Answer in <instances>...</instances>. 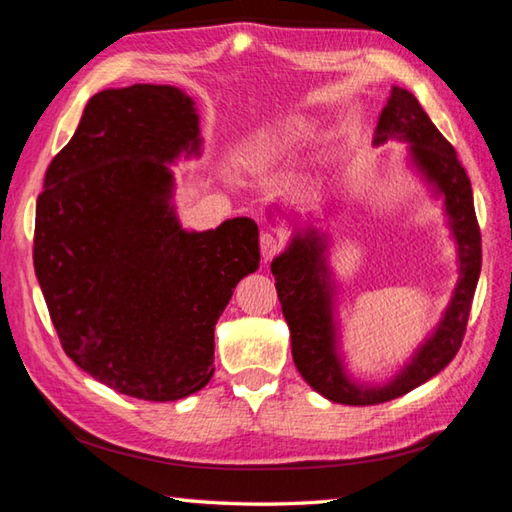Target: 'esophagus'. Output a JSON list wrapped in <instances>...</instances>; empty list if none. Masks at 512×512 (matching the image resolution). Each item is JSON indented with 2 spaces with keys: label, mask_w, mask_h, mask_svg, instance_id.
Segmentation results:
<instances>
[{
  "label": "esophagus",
  "mask_w": 512,
  "mask_h": 512,
  "mask_svg": "<svg viewBox=\"0 0 512 512\" xmlns=\"http://www.w3.org/2000/svg\"><path fill=\"white\" fill-rule=\"evenodd\" d=\"M259 250H262L264 262H271V259L282 250V239L271 235V232H264L262 239H259Z\"/></svg>",
  "instance_id": "34e87169"
}]
</instances>
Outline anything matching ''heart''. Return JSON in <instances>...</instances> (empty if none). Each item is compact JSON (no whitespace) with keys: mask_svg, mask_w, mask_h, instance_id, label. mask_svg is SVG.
Here are the masks:
<instances>
[{"mask_svg":"<svg viewBox=\"0 0 512 512\" xmlns=\"http://www.w3.org/2000/svg\"><path fill=\"white\" fill-rule=\"evenodd\" d=\"M300 129H302V125L297 123V120H288V123H282V125H277L275 129H271V132H268L262 138L259 147H255V152H250L248 165H253V167L264 165L277 150H282V147L291 145L297 138V134H300Z\"/></svg>","mask_w":512,"mask_h":512,"instance_id":"obj_1","label":"heart"}]
</instances>
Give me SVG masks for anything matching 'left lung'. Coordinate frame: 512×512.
Masks as SVG:
<instances>
[{"label":"left lung","instance_id":"8db88e82","mask_svg":"<svg viewBox=\"0 0 512 512\" xmlns=\"http://www.w3.org/2000/svg\"><path fill=\"white\" fill-rule=\"evenodd\" d=\"M387 141L407 143L410 165L436 197L443 199L448 228L457 244L459 280L441 322L414 351L412 360L385 385H362L349 376L340 356L336 282L327 257L329 239L311 226L295 230L291 244L271 264L277 297L291 331L293 362L315 392L342 405L392 401L448 367L463 342L481 273V232L468 174L414 94L401 87H392L376 125L374 145Z\"/></svg>","mask_w":512,"mask_h":512}]
</instances>
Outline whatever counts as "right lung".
Instances as JSON below:
<instances>
[{
	"label": "right lung",
	"instance_id": "obj_1",
	"mask_svg": "<svg viewBox=\"0 0 512 512\" xmlns=\"http://www.w3.org/2000/svg\"><path fill=\"white\" fill-rule=\"evenodd\" d=\"M201 154L194 100L170 85L105 89L51 161L33 264L62 349L102 385L179 401L215 374V324L259 268L253 219L185 230L170 165Z\"/></svg>",
	"mask_w": 512,
	"mask_h": 512
}]
</instances>
